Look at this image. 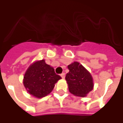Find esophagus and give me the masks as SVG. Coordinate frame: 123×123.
Instances as JSON below:
<instances>
[{"label":"esophagus","instance_id":"1","mask_svg":"<svg viewBox=\"0 0 123 123\" xmlns=\"http://www.w3.org/2000/svg\"><path fill=\"white\" fill-rule=\"evenodd\" d=\"M61 77L62 78V79H64L65 78V73H62L61 74Z\"/></svg>","mask_w":123,"mask_h":123}]
</instances>
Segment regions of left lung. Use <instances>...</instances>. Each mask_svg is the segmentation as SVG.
I'll use <instances>...</instances> for the list:
<instances>
[{
    "label": "left lung",
    "mask_w": 123,
    "mask_h": 123,
    "mask_svg": "<svg viewBox=\"0 0 123 123\" xmlns=\"http://www.w3.org/2000/svg\"><path fill=\"white\" fill-rule=\"evenodd\" d=\"M69 72L67 73L66 80L68 89L76 96L86 97L93 89V78L91 73L77 61L68 65Z\"/></svg>",
    "instance_id": "left-lung-1"
}]
</instances>
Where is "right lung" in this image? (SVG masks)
I'll return each instance as SVG.
<instances>
[{"mask_svg": "<svg viewBox=\"0 0 123 123\" xmlns=\"http://www.w3.org/2000/svg\"><path fill=\"white\" fill-rule=\"evenodd\" d=\"M61 79V77L55 73L54 69L42 59L30 65L24 74L23 84L30 94L42 98L52 92L55 84Z\"/></svg>", "mask_w": 123, "mask_h": 123, "instance_id": "obj_1", "label": "right lung"}]
</instances>
